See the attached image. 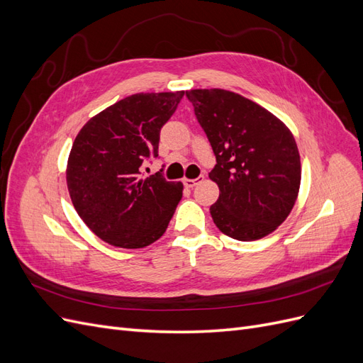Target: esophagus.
<instances>
[{
	"label": "esophagus",
	"instance_id": "obj_1",
	"mask_svg": "<svg viewBox=\"0 0 363 363\" xmlns=\"http://www.w3.org/2000/svg\"><path fill=\"white\" fill-rule=\"evenodd\" d=\"M201 180H204V175H200L199 179H184L183 183H184L186 188H194V186H195L196 183H200Z\"/></svg>",
	"mask_w": 363,
	"mask_h": 363
}]
</instances>
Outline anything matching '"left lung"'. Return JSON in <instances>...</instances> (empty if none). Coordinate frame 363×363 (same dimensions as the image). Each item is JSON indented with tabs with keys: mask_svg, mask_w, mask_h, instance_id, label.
I'll use <instances>...</instances> for the list:
<instances>
[{
	"mask_svg": "<svg viewBox=\"0 0 363 363\" xmlns=\"http://www.w3.org/2000/svg\"><path fill=\"white\" fill-rule=\"evenodd\" d=\"M186 96L216 157L208 177L219 188L213 223L238 240L272 233L298 196L301 163L291 130L267 108L224 89Z\"/></svg>",
	"mask_w": 363,
	"mask_h": 363,
	"instance_id": "left-lung-1",
	"label": "left lung"
}]
</instances>
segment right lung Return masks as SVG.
Listing matches in <instances>:
<instances>
[{"label": "right lung", "mask_w": 363, "mask_h": 363, "mask_svg": "<svg viewBox=\"0 0 363 363\" xmlns=\"http://www.w3.org/2000/svg\"><path fill=\"white\" fill-rule=\"evenodd\" d=\"M184 91L135 94L91 118L77 135L67 183L77 213L104 242L144 248L164 233L182 200L183 183L160 172L140 179L159 156L160 130Z\"/></svg>", "instance_id": "right-lung-1"}]
</instances>
